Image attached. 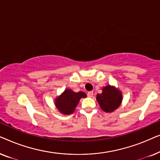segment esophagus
Returning a JSON list of instances; mask_svg holds the SVG:
<instances>
[{
    "label": "esophagus",
    "mask_w": 160,
    "mask_h": 160,
    "mask_svg": "<svg viewBox=\"0 0 160 160\" xmlns=\"http://www.w3.org/2000/svg\"><path fill=\"white\" fill-rule=\"evenodd\" d=\"M87 95H88L89 98H92L93 97V92L92 91L88 92V93H87Z\"/></svg>",
    "instance_id": "esophagus-1"
}]
</instances>
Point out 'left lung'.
Segmentation results:
<instances>
[{"instance_id": "left-lung-1", "label": "left lung", "mask_w": 160, "mask_h": 160, "mask_svg": "<svg viewBox=\"0 0 160 160\" xmlns=\"http://www.w3.org/2000/svg\"><path fill=\"white\" fill-rule=\"evenodd\" d=\"M100 108L105 112L111 113L119 108L122 104L123 96L119 89L111 85L102 87V93L96 97Z\"/></svg>"}]
</instances>
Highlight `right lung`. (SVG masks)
Masks as SVG:
<instances>
[{"instance_id":"obj_1","label":"right lung","mask_w":160,"mask_h":160,"mask_svg":"<svg viewBox=\"0 0 160 160\" xmlns=\"http://www.w3.org/2000/svg\"><path fill=\"white\" fill-rule=\"evenodd\" d=\"M87 98L84 92H75L71 89H65V91L54 99V105L59 112L64 115H69L74 112L80 99Z\"/></svg>"}]
</instances>
